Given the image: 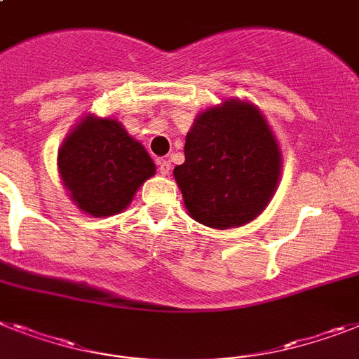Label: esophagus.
Returning a JSON list of instances; mask_svg holds the SVG:
<instances>
[{"label": "esophagus", "mask_w": 359, "mask_h": 359, "mask_svg": "<svg viewBox=\"0 0 359 359\" xmlns=\"http://www.w3.org/2000/svg\"><path fill=\"white\" fill-rule=\"evenodd\" d=\"M156 164H158V173L164 175V177L165 175H170V171H171L170 161H158Z\"/></svg>", "instance_id": "1"}]
</instances>
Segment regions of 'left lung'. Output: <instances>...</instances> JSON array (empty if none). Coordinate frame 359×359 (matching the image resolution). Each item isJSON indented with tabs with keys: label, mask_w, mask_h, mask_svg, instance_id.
Listing matches in <instances>:
<instances>
[{
	"label": "left lung",
	"mask_w": 359,
	"mask_h": 359,
	"mask_svg": "<svg viewBox=\"0 0 359 359\" xmlns=\"http://www.w3.org/2000/svg\"><path fill=\"white\" fill-rule=\"evenodd\" d=\"M173 177L191 219L215 230L254 221L273 197L281 149L254 104L226 100L195 118Z\"/></svg>",
	"instance_id": "obj_1"
}]
</instances>
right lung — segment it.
Here are the masks:
<instances>
[{
  "label": "right lung",
  "instance_id": "add662e5",
  "mask_svg": "<svg viewBox=\"0 0 359 359\" xmlns=\"http://www.w3.org/2000/svg\"><path fill=\"white\" fill-rule=\"evenodd\" d=\"M58 170L71 201L82 212L109 217L129 206L156 168L118 120L87 114L63 140Z\"/></svg>",
  "mask_w": 359,
  "mask_h": 359
}]
</instances>
